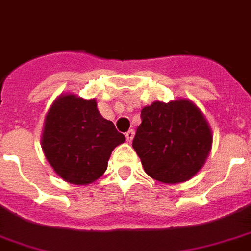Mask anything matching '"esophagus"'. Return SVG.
<instances>
[{
  "label": "esophagus",
  "instance_id": "obj_1",
  "mask_svg": "<svg viewBox=\"0 0 251 251\" xmlns=\"http://www.w3.org/2000/svg\"><path fill=\"white\" fill-rule=\"evenodd\" d=\"M125 137H126V141H127V142H131L134 138V130H129V131H126Z\"/></svg>",
  "mask_w": 251,
  "mask_h": 251
}]
</instances>
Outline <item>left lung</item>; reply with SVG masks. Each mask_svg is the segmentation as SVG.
Returning <instances> with one entry per match:
<instances>
[{
	"label": "left lung",
	"mask_w": 251,
	"mask_h": 251,
	"mask_svg": "<svg viewBox=\"0 0 251 251\" xmlns=\"http://www.w3.org/2000/svg\"><path fill=\"white\" fill-rule=\"evenodd\" d=\"M133 149L149 176L177 184L194 177L212 149V130L205 116L187 99L154 101L141 112Z\"/></svg>",
	"instance_id": "1"
}]
</instances>
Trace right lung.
I'll use <instances>...</instances> for the list:
<instances>
[{
	"label": "right lung",
	"mask_w": 251,
	"mask_h": 251,
	"mask_svg": "<svg viewBox=\"0 0 251 251\" xmlns=\"http://www.w3.org/2000/svg\"><path fill=\"white\" fill-rule=\"evenodd\" d=\"M124 142L125 135L101 116L96 99L63 93L46 114L42 149L53 171L71 184L97 180L114 147Z\"/></svg>",
	"instance_id": "add662e5"
}]
</instances>
